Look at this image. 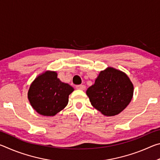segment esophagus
I'll use <instances>...</instances> for the list:
<instances>
[{"mask_svg": "<svg viewBox=\"0 0 160 160\" xmlns=\"http://www.w3.org/2000/svg\"><path fill=\"white\" fill-rule=\"evenodd\" d=\"M76 89H78V90H85V86L83 85H76Z\"/></svg>", "mask_w": 160, "mask_h": 160, "instance_id": "obj_1", "label": "esophagus"}]
</instances>
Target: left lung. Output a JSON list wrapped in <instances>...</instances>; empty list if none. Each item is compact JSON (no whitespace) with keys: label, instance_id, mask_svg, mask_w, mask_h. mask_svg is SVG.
<instances>
[{"label":"left lung","instance_id":"8db88e82","mask_svg":"<svg viewBox=\"0 0 160 160\" xmlns=\"http://www.w3.org/2000/svg\"><path fill=\"white\" fill-rule=\"evenodd\" d=\"M91 104L102 114L112 116L126 109L133 95V85L125 72L107 68L86 91Z\"/></svg>","mask_w":160,"mask_h":160}]
</instances>
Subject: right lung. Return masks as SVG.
Listing matches in <instances>:
<instances>
[{"mask_svg":"<svg viewBox=\"0 0 160 160\" xmlns=\"http://www.w3.org/2000/svg\"><path fill=\"white\" fill-rule=\"evenodd\" d=\"M57 72L46 71L32 82L28 97L32 108L46 116H53L60 112L68 103L69 94L73 92L72 87L58 79Z\"/></svg>","mask_w":160,"mask_h":160,"instance_id":"add662e5","label":"right lung"}]
</instances>
